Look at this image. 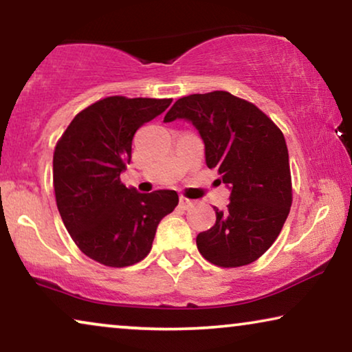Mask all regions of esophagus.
<instances>
[{
	"label": "esophagus",
	"instance_id": "1",
	"mask_svg": "<svg viewBox=\"0 0 352 352\" xmlns=\"http://www.w3.org/2000/svg\"><path fill=\"white\" fill-rule=\"evenodd\" d=\"M179 206L184 208V210H188V208L193 206V201L192 200H187V198H184V197H181L179 198Z\"/></svg>",
	"mask_w": 352,
	"mask_h": 352
}]
</instances>
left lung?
Here are the masks:
<instances>
[{"label": "left lung", "instance_id": "8db88e82", "mask_svg": "<svg viewBox=\"0 0 352 352\" xmlns=\"http://www.w3.org/2000/svg\"><path fill=\"white\" fill-rule=\"evenodd\" d=\"M187 120L205 142L208 168L230 190L216 223L197 235V248L217 267L257 261L283 230L292 205L289 152L281 130L257 106L228 91L179 98L164 122Z\"/></svg>", "mask_w": 352, "mask_h": 352}]
</instances>
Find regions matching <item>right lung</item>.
I'll return each instance as SVG.
<instances>
[{"label": "right lung", "instance_id": "obj_1", "mask_svg": "<svg viewBox=\"0 0 352 352\" xmlns=\"http://www.w3.org/2000/svg\"><path fill=\"white\" fill-rule=\"evenodd\" d=\"M173 100L108 96L74 117L54 152V190L66 230L85 256L129 267L152 248L157 227L177 206L175 190L140 193L120 182L136 130Z\"/></svg>", "mask_w": 352, "mask_h": 352}]
</instances>
